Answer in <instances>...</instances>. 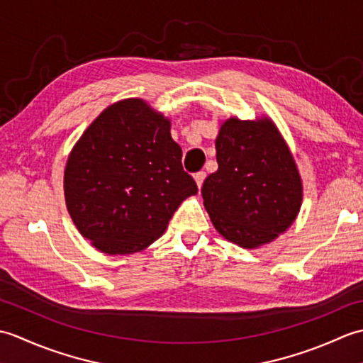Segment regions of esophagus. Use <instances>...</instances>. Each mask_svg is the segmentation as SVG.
Masks as SVG:
<instances>
[{
	"label": "esophagus",
	"mask_w": 363,
	"mask_h": 363,
	"mask_svg": "<svg viewBox=\"0 0 363 363\" xmlns=\"http://www.w3.org/2000/svg\"><path fill=\"white\" fill-rule=\"evenodd\" d=\"M204 179H206V172H198V173L195 174V181H196V186H198V189H201V187H203V182H204Z\"/></svg>",
	"instance_id": "1"
}]
</instances>
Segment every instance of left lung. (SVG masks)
Segmentation results:
<instances>
[{
	"label": "left lung",
	"instance_id": "obj_1",
	"mask_svg": "<svg viewBox=\"0 0 363 363\" xmlns=\"http://www.w3.org/2000/svg\"><path fill=\"white\" fill-rule=\"evenodd\" d=\"M218 169L201 195L215 229L242 248L285 233L303 203V182L287 143L268 117L226 120L217 140Z\"/></svg>",
	"mask_w": 363,
	"mask_h": 363
}]
</instances>
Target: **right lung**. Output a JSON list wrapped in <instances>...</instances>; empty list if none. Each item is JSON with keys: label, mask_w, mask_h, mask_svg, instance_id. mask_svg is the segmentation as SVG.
Instances as JSON below:
<instances>
[{"label": "right lung", "mask_w": 363, "mask_h": 363, "mask_svg": "<svg viewBox=\"0 0 363 363\" xmlns=\"http://www.w3.org/2000/svg\"><path fill=\"white\" fill-rule=\"evenodd\" d=\"M169 128L143 99L128 98L99 113L73 146L65 204L96 250L117 256L148 248L184 199L198 194Z\"/></svg>", "instance_id": "right-lung-1"}]
</instances>
